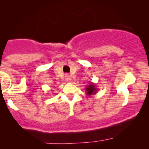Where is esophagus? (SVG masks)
Wrapping results in <instances>:
<instances>
[{
	"label": "esophagus",
	"mask_w": 149,
	"mask_h": 149,
	"mask_svg": "<svg viewBox=\"0 0 149 149\" xmlns=\"http://www.w3.org/2000/svg\"><path fill=\"white\" fill-rule=\"evenodd\" d=\"M65 81L69 82L70 80V76H69V74H65Z\"/></svg>",
	"instance_id": "obj_1"
}]
</instances>
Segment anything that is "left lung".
I'll list each match as a JSON object with an SVG mask.
<instances>
[{"instance_id":"8db88e82","label":"left lung","mask_w":149,"mask_h":149,"mask_svg":"<svg viewBox=\"0 0 149 149\" xmlns=\"http://www.w3.org/2000/svg\"><path fill=\"white\" fill-rule=\"evenodd\" d=\"M86 95L88 96H91V95H94L97 93V88L95 86V84L94 83H90L88 86L86 88Z\"/></svg>"}]
</instances>
